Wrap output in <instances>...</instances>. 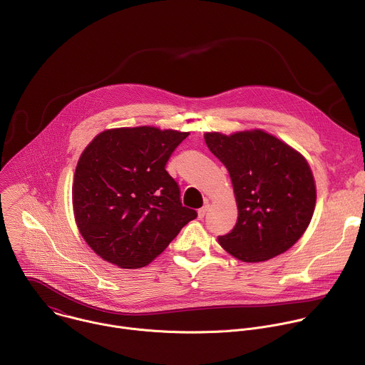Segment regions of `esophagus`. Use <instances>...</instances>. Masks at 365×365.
<instances>
[{"mask_svg":"<svg viewBox=\"0 0 365 365\" xmlns=\"http://www.w3.org/2000/svg\"><path fill=\"white\" fill-rule=\"evenodd\" d=\"M207 207H210V206L205 205L203 207H200V210H197V218H199V220H202V218L206 215V212H207Z\"/></svg>","mask_w":365,"mask_h":365,"instance_id":"1","label":"esophagus"}]
</instances>
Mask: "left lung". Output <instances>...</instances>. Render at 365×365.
<instances>
[{"mask_svg":"<svg viewBox=\"0 0 365 365\" xmlns=\"http://www.w3.org/2000/svg\"><path fill=\"white\" fill-rule=\"evenodd\" d=\"M205 143L228 169L238 207L232 231L218 237L221 247L245 263L287 251L315 211L317 186L306 159L263 130L205 133Z\"/></svg>","mask_w":365,"mask_h":365,"instance_id":"8db88e82","label":"left lung"}]
</instances>
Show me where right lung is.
Wrapping results in <instances>:
<instances>
[{
    "mask_svg": "<svg viewBox=\"0 0 365 365\" xmlns=\"http://www.w3.org/2000/svg\"><path fill=\"white\" fill-rule=\"evenodd\" d=\"M189 135L155 127H123L99 133L82 151L72 203L78 230L103 259L144 267L197 217L182 206L166 163Z\"/></svg>",
    "mask_w": 365,
    "mask_h": 365,
    "instance_id": "add662e5",
    "label": "right lung"
}]
</instances>
